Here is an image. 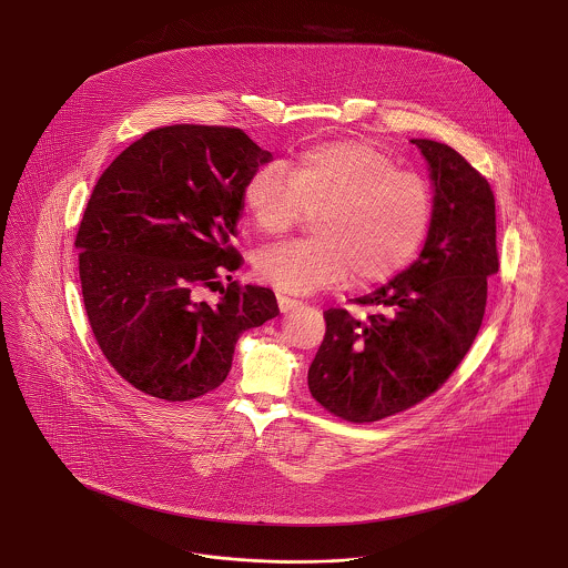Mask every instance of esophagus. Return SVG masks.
Segmentation results:
<instances>
[{
    "mask_svg": "<svg viewBox=\"0 0 568 568\" xmlns=\"http://www.w3.org/2000/svg\"><path fill=\"white\" fill-rule=\"evenodd\" d=\"M276 302H278L281 313H290V311H294L295 306L300 304V300H295L292 295L285 294H276Z\"/></svg>",
    "mask_w": 568,
    "mask_h": 568,
    "instance_id": "34e87169",
    "label": "esophagus"
}]
</instances>
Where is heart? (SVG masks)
Here are the masks:
<instances>
[{
  "label": "heart",
  "mask_w": 568,
  "mask_h": 568,
  "mask_svg": "<svg viewBox=\"0 0 568 568\" xmlns=\"http://www.w3.org/2000/svg\"><path fill=\"white\" fill-rule=\"evenodd\" d=\"M241 201L264 236L285 235L313 214V236L254 257L255 276L287 292H313L348 274L361 287L388 278L415 254L432 217L428 182L361 140L321 142L285 165L257 168Z\"/></svg>",
  "instance_id": "heart-1"
}]
</instances>
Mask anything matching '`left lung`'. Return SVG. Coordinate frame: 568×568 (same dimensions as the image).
I'll return each instance as SVG.
<instances>
[{"instance_id":"left-lung-1","label":"left lung","mask_w":568,"mask_h":568,"mask_svg":"<svg viewBox=\"0 0 568 568\" xmlns=\"http://www.w3.org/2000/svg\"><path fill=\"white\" fill-rule=\"evenodd\" d=\"M412 142L434 182L426 245L388 285L354 300L373 313H323L327 329L308 369L314 400L353 424L407 412L449 379L483 325L487 278L499 271L487 178L447 144Z\"/></svg>"}]
</instances>
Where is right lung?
<instances>
[{"label":"right lung","instance_id":"add662e5","mask_svg":"<svg viewBox=\"0 0 568 568\" xmlns=\"http://www.w3.org/2000/svg\"><path fill=\"white\" fill-rule=\"evenodd\" d=\"M239 128L176 123L132 142L102 172L75 247L83 306L111 367L170 403L215 390L239 335L278 314L273 290L235 273L243 184L271 161ZM221 290L212 307L203 291Z\"/></svg>","mask_w":568,"mask_h":568}]
</instances>
